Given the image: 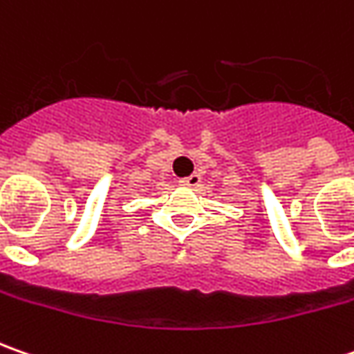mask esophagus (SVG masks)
<instances>
[{"instance_id":"1","label":"esophagus","mask_w":354,"mask_h":354,"mask_svg":"<svg viewBox=\"0 0 354 354\" xmlns=\"http://www.w3.org/2000/svg\"><path fill=\"white\" fill-rule=\"evenodd\" d=\"M200 182H201L200 174H192V176L182 178V180H180V184H182V186H188V188H196V186H200Z\"/></svg>"}]
</instances>
